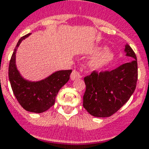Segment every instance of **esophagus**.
I'll list each match as a JSON object with an SVG mask.
<instances>
[{"label": "esophagus", "instance_id": "obj_1", "mask_svg": "<svg viewBox=\"0 0 149 149\" xmlns=\"http://www.w3.org/2000/svg\"><path fill=\"white\" fill-rule=\"evenodd\" d=\"M80 77H81V76H80L79 72L76 70H73V71L72 72V73H71V75H70V78H71L72 80H75V79H79V78H80Z\"/></svg>", "mask_w": 149, "mask_h": 149}]
</instances>
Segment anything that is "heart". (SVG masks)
<instances>
[{
  "label": "heart",
  "instance_id": "1",
  "mask_svg": "<svg viewBox=\"0 0 149 149\" xmlns=\"http://www.w3.org/2000/svg\"><path fill=\"white\" fill-rule=\"evenodd\" d=\"M97 54L104 53L99 58H97L91 62V66L94 69H102L103 67L106 66L107 65L110 64L114 60V54L112 52H107V47H102L101 49L96 51Z\"/></svg>",
  "mask_w": 149,
  "mask_h": 149
}]
</instances>
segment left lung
<instances>
[{
	"instance_id": "left-lung-1",
	"label": "left lung",
	"mask_w": 149,
	"mask_h": 149,
	"mask_svg": "<svg viewBox=\"0 0 149 149\" xmlns=\"http://www.w3.org/2000/svg\"><path fill=\"white\" fill-rule=\"evenodd\" d=\"M127 55L134 61L123 64L112 71L94 70L84 77L86 91L83 106L91 115L109 117L124 105L136 88L138 62L134 52L127 44Z\"/></svg>"
}]
</instances>
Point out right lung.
Segmentation results:
<instances>
[{
    "label": "right lung",
    "instance_id": "add662e5",
    "mask_svg": "<svg viewBox=\"0 0 149 149\" xmlns=\"http://www.w3.org/2000/svg\"><path fill=\"white\" fill-rule=\"evenodd\" d=\"M29 34L22 37L15 47L9 62V81L22 107L29 112L41 113L54 105L57 94L70 79L72 70L58 71L38 82H30L23 79L15 65V53L22 40L29 37Z\"/></svg>",
    "mask_w": 149,
    "mask_h": 149
}]
</instances>
